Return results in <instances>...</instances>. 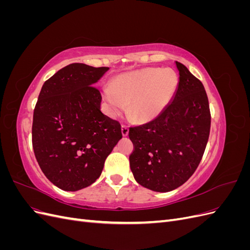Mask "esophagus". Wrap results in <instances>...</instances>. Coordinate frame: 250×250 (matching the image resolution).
<instances>
[{"label": "esophagus", "mask_w": 250, "mask_h": 250, "mask_svg": "<svg viewBox=\"0 0 250 250\" xmlns=\"http://www.w3.org/2000/svg\"><path fill=\"white\" fill-rule=\"evenodd\" d=\"M121 130H122V134L124 135V137H126V135H128V132H129V128H128L126 125H122Z\"/></svg>", "instance_id": "34e87169"}]
</instances>
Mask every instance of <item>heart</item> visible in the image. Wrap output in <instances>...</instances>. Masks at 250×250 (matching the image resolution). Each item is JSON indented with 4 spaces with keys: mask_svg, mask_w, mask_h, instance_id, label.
I'll return each instance as SVG.
<instances>
[{
    "mask_svg": "<svg viewBox=\"0 0 250 250\" xmlns=\"http://www.w3.org/2000/svg\"><path fill=\"white\" fill-rule=\"evenodd\" d=\"M179 83L177 74L171 69L147 67L120 75L111 86L102 89V97L110 115L118 116L126 109L139 123L153 120L173 99Z\"/></svg>",
    "mask_w": 250,
    "mask_h": 250,
    "instance_id": "heart-1",
    "label": "heart"
}]
</instances>
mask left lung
<instances>
[{"label": "left lung", "instance_id": "left-lung-1", "mask_svg": "<svg viewBox=\"0 0 250 250\" xmlns=\"http://www.w3.org/2000/svg\"><path fill=\"white\" fill-rule=\"evenodd\" d=\"M179 83L173 100L154 120L129 128L130 169L138 183L169 192L190 178L199 166L210 130V111L201 81L178 62Z\"/></svg>", "mask_w": 250, "mask_h": 250}]
</instances>
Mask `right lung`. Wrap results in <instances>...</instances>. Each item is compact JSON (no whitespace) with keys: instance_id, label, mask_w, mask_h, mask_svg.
Instances as JSON below:
<instances>
[{"instance_id":"right-lung-1","label":"right lung","mask_w":250,"mask_h":250,"mask_svg":"<svg viewBox=\"0 0 250 250\" xmlns=\"http://www.w3.org/2000/svg\"><path fill=\"white\" fill-rule=\"evenodd\" d=\"M106 66L71 63L44 81L32 123V146L46 177L64 191L95 183L122 139L121 124L100 110L95 86Z\"/></svg>"}]
</instances>
